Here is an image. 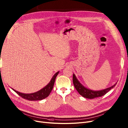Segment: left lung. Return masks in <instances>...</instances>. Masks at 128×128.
I'll list each match as a JSON object with an SVG mask.
<instances>
[{
	"label": "left lung",
	"mask_w": 128,
	"mask_h": 128,
	"mask_svg": "<svg viewBox=\"0 0 128 128\" xmlns=\"http://www.w3.org/2000/svg\"><path fill=\"white\" fill-rule=\"evenodd\" d=\"M73 82L75 88L76 89V90L82 96L86 98L90 99L96 98L100 97L105 95L108 92H109L111 89L114 88L115 86L116 85V83L113 86H112L111 87L107 88L105 89L101 90H92L89 89L85 87L82 85L78 80L74 74H73Z\"/></svg>",
	"instance_id": "left-lung-1"
}]
</instances>
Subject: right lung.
I'll return each mask as SVG.
<instances>
[{"label": "right lung", "mask_w": 128, "mask_h": 128, "mask_svg": "<svg viewBox=\"0 0 128 128\" xmlns=\"http://www.w3.org/2000/svg\"><path fill=\"white\" fill-rule=\"evenodd\" d=\"M59 71L56 72L54 76L52 78L50 81L49 83L46 86H45L43 88L41 89L40 90L32 93V94H23L18 91H16V90L12 88L13 90L17 93L20 96L22 97V98L25 99L26 100L29 101H38V100H41L44 99L48 97L49 94H50L51 91L52 90V88L54 87V82L55 81V79L57 76V75L59 73Z\"/></svg>", "instance_id": "obj_1"}]
</instances>
